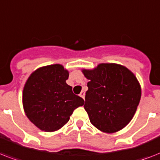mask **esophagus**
<instances>
[{
  "label": "esophagus",
  "instance_id": "34e87169",
  "mask_svg": "<svg viewBox=\"0 0 160 160\" xmlns=\"http://www.w3.org/2000/svg\"><path fill=\"white\" fill-rule=\"evenodd\" d=\"M80 97H82L83 99H85V92H84V91H81L80 94Z\"/></svg>",
  "mask_w": 160,
  "mask_h": 160
}]
</instances>
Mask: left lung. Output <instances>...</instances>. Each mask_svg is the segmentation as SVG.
<instances>
[{"label":"left lung","instance_id":"left-lung-1","mask_svg":"<svg viewBox=\"0 0 160 160\" xmlns=\"http://www.w3.org/2000/svg\"><path fill=\"white\" fill-rule=\"evenodd\" d=\"M82 72L90 80L84 108L90 123L105 133L126 126L141 97V88L134 74L117 64H100Z\"/></svg>","mask_w":160,"mask_h":160}]
</instances>
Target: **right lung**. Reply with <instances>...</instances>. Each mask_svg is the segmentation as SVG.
<instances>
[{
    "label": "right lung",
    "mask_w": 160,
    "mask_h": 160,
    "mask_svg": "<svg viewBox=\"0 0 160 160\" xmlns=\"http://www.w3.org/2000/svg\"><path fill=\"white\" fill-rule=\"evenodd\" d=\"M68 70L61 65L39 68L28 78L23 90V106L26 116L36 127L46 132L64 126L73 111L84 105L66 84Z\"/></svg>",
    "instance_id": "right-lung-1"
}]
</instances>
